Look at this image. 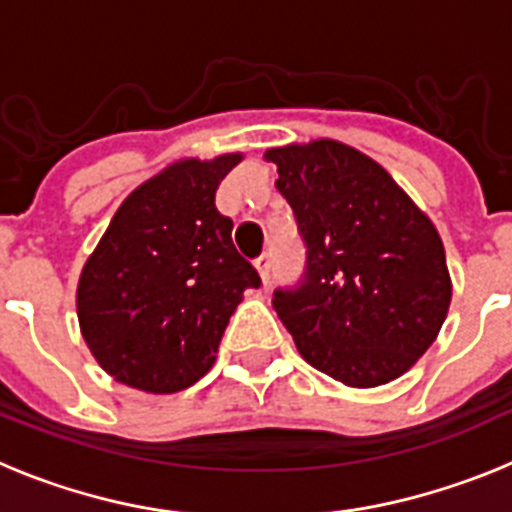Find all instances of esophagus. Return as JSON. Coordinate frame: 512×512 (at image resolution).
<instances>
[{"label": "esophagus", "mask_w": 512, "mask_h": 512, "mask_svg": "<svg viewBox=\"0 0 512 512\" xmlns=\"http://www.w3.org/2000/svg\"><path fill=\"white\" fill-rule=\"evenodd\" d=\"M253 264H256V269H259L261 282L269 284V279H271V259H269V253H261L259 259L253 261Z\"/></svg>", "instance_id": "1"}]
</instances>
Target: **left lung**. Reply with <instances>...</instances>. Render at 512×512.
Wrapping results in <instances>:
<instances>
[{
  "label": "left lung",
  "instance_id": "1",
  "mask_svg": "<svg viewBox=\"0 0 512 512\" xmlns=\"http://www.w3.org/2000/svg\"><path fill=\"white\" fill-rule=\"evenodd\" d=\"M307 248L305 274L274 292L302 359L348 387L405 374L451 302L438 230L377 161L338 140L266 151Z\"/></svg>",
  "mask_w": 512,
  "mask_h": 512
}]
</instances>
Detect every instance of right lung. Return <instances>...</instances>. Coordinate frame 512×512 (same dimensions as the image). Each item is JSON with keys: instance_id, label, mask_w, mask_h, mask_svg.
Returning <instances> with one entry per match:
<instances>
[{"instance_id": "obj_1", "label": "right lung", "mask_w": 512, "mask_h": 512, "mask_svg": "<svg viewBox=\"0 0 512 512\" xmlns=\"http://www.w3.org/2000/svg\"><path fill=\"white\" fill-rule=\"evenodd\" d=\"M241 153L184 158L140 184L104 230L76 289L81 336L104 372L153 395L215 364L246 289L261 277L233 246L215 192Z\"/></svg>"}]
</instances>
